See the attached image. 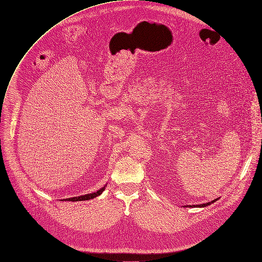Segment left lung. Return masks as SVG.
I'll list each match as a JSON object with an SVG mask.
<instances>
[{"mask_svg": "<svg viewBox=\"0 0 262 262\" xmlns=\"http://www.w3.org/2000/svg\"><path fill=\"white\" fill-rule=\"evenodd\" d=\"M215 201H217V200H214V201H212L211 203H213V202H215ZM211 203H207V204H203V205H196V206L192 205V206H189V207H191V208H193V207H207V206H209ZM187 207H188V206H187Z\"/></svg>", "mask_w": 262, "mask_h": 262, "instance_id": "1", "label": "left lung"}]
</instances>
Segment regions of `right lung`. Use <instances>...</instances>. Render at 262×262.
Instances as JSON below:
<instances>
[{"label":"right lung","instance_id":"add662e5","mask_svg":"<svg viewBox=\"0 0 262 262\" xmlns=\"http://www.w3.org/2000/svg\"><path fill=\"white\" fill-rule=\"evenodd\" d=\"M105 187H103L102 189H100L99 191L95 192V193H91V194H86V195H82V196H78V198H70V199H66V200H62V201H70V202H80V201H89V200H92V199H95L97 198L98 195H100L103 191H104Z\"/></svg>","mask_w":262,"mask_h":262}]
</instances>
